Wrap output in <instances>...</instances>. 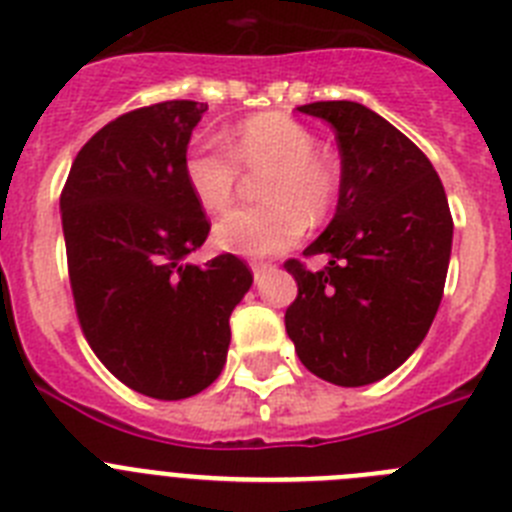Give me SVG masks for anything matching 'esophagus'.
<instances>
[{"instance_id":"34e87169","label":"esophagus","mask_w":512,"mask_h":512,"mask_svg":"<svg viewBox=\"0 0 512 512\" xmlns=\"http://www.w3.org/2000/svg\"><path fill=\"white\" fill-rule=\"evenodd\" d=\"M251 269H253V279H256V282H261V279H264L266 274H269V271L274 269V266L266 264V261H253Z\"/></svg>"}]
</instances>
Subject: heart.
I'll use <instances>...</instances> for the list:
<instances>
[{"mask_svg": "<svg viewBox=\"0 0 512 512\" xmlns=\"http://www.w3.org/2000/svg\"><path fill=\"white\" fill-rule=\"evenodd\" d=\"M224 140L200 135L184 156V179L207 212L230 205L246 171H266L261 179L264 205L238 207L220 217L215 243L241 256H274L295 246L307 230V217L320 220L336 205L338 171L315 148V135L284 112H261L241 120Z\"/></svg>", "mask_w": 512, "mask_h": 512, "instance_id": "1", "label": "heart"}]
</instances>
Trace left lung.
Wrapping results in <instances>:
<instances>
[{"label":"left lung","instance_id":"8db88e82","mask_svg":"<svg viewBox=\"0 0 512 512\" xmlns=\"http://www.w3.org/2000/svg\"><path fill=\"white\" fill-rule=\"evenodd\" d=\"M297 110L336 130L341 189L333 220L305 248L328 264H284L297 282L284 325L315 377L364 387L423 343L441 305L454 220L431 161L377 112L346 99Z\"/></svg>","mask_w":512,"mask_h":512}]
</instances>
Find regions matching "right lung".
I'll list each match as a JSON object with an SVG mask.
<instances>
[{"mask_svg": "<svg viewBox=\"0 0 512 512\" xmlns=\"http://www.w3.org/2000/svg\"><path fill=\"white\" fill-rule=\"evenodd\" d=\"M205 110L171 99L117 117L81 148L61 192L81 330L122 384L156 400H184L220 377L230 312L253 284L233 253L184 261L210 233L184 179Z\"/></svg>", "mask_w": 512, "mask_h": 512, "instance_id": "add662e5", "label": "right lung"}]
</instances>
